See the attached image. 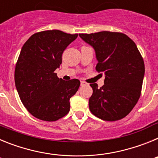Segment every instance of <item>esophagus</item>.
Segmentation results:
<instances>
[{
  "label": "esophagus",
  "instance_id": "esophagus-1",
  "mask_svg": "<svg viewBox=\"0 0 158 158\" xmlns=\"http://www.w3.org/2000/svg\"><path fill=\"white\" fill-rule=\"evenodd\" d=\"M85 85V81H81V85Z\"/></svg>",
  "mask_w": 158,
  "mask_h": 158
}]
</instances>
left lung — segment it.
<instances>
[{"mask_svg": "<svg viewBox=\"0 0 158 158\" xmlns=\"http://www.w3.org/2000/svg\"><path fill=\"white\" fill-rule=\"evenodd\" d=\"M79 36L93 47L98 61L96 69L105 75L100 89L97 84H90L93 92L89 109L105 121L124 118L140 97L145 74L144 61L136 44L119 32L104 31Z\"/></svg>", "mask_w": 158, "mask_h": 158, "instance_id": "1", "label": "left lung"}]
</instances>
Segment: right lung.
Returning a JSON list of instances; mask_svg holds the SVG:
<instances>
[{"label":"right lung","mask_w":158,"mask_h":158,"mask_svg":"<svg viewBox=\"0 0 158 158\" xmlns=\"http://www.w3.org/2000/svg\"><path fill=\"white\" fill-rule=\"evenodd\" d=\"M78 35L48 30L32 35L23 44L15 69L16 90L24 107L35 118L56 121L68 114L69 100L80 81H64L54 70L62 53Z\"/></svg>","instance_id":"right-lung-1"}]
</instances>
